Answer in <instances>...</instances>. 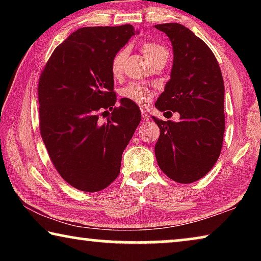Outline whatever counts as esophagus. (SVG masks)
<instances>
[{
  "instance_id": "obj_1",
  "label": "esophagus",
  "mask_w": 261,
  "mask_h": 261,
  "mask_svg": "<svg viewBox=\"0 0 261 261\" xmlns=\"http://www.w3.org/2000/svg\"><path fill=\"white\" fill-rule=\"evenodd\" d=\"M141 117H143L144 121H148L149 120V114L147 113V110L141 109Z\"/></svg>"
}]
</instances>
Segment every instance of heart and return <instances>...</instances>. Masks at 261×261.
<instances>
[{"instance_id": "1", "label": "heart", "mask_w": 261, "mask_h": 261, "mask_svg": "<svg viewBox=\"0 0 261 261\" xmlns=\"http://www.w3.org/2000/svg\"><path fill=\"white\" fill-rule=\"evenodd\" d=\"M167 49L163 46L159 45L155 42L146 41L141 45V51L149 63H152L154 59L162 51H166ZM127 56V49L126 48H122L118 50L116 54L113 56L112 63H110V70H112V74L115 78H120L123 73V69H124V63ZM120 94L124 99H127L131 102L144 107L146 106L151 99L153 98L154 92L148 86L141 85V84H131V85L122 88Z\"/></svg>"}]
</instances>
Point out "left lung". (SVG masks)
<instances>
[{
	"instance_id": "1",
	"label": "left lung",
	"mask_w": 261,
	"mask_h": 261,
	"mask_svg": "<svg viewBox=\"0 0 261 261\" xmlns=\"http://www.w3.org/2000/svg\"><path fill=\"white\" fill-rule=\"evenodd\" d=\"M154 28L168 35L174 50L170 81L155 107L180 115L179 122L153 116L160 127L155 156L168 177L189 184L208 174L222 149L223 78L213 51L192 31L177 23Z\"/></svg>"
}]
</instances>
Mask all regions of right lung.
I'll return each mask as SVG.
<instances>
[{
	"instance_id": "add662e5",
	"label": "right lung",
	"mask_w": 261,
	"mask_h": 261,
	"mask_svg": "<svg viewBox=\"0 0 261 261\" xmlns=\"http://www.w3.org/2000/svg\"><path fill=\"white\" fill-rule=\"evenodd\" d=\"M135 33L129 24L74 31L39 78V126L48 155L61 177L81 191H101L117 178L140 123L136 103L123 98L115 106L110 70L113 56ZM105 113L110 116L102 122Z\"/></svg>"
}]
</instances>
